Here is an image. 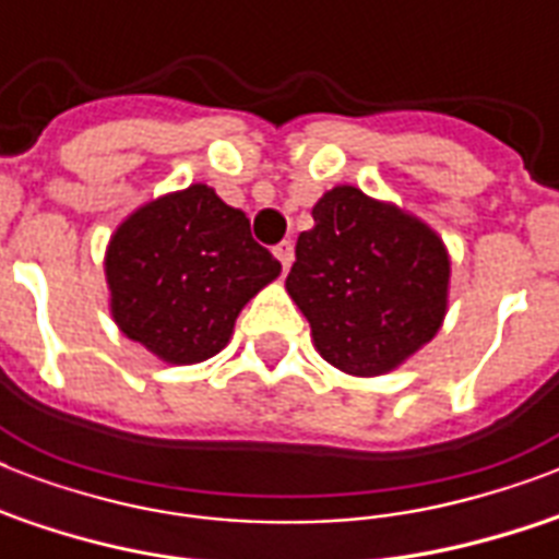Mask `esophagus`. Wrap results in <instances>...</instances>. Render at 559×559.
<instances>
[{
  "label": "esophagus",
  "mask_w": 559,
  "mask_h": 559,
  "mask_svg": "<svg viewBox=\"0 0 559 559\" xmlns=\"http://www.w3.org/2000/svg\"><path fill=\"white\" fill-rule=\"evenodd\" d=\"M272 252H275V258H278L281 266H284V270H289V266H293V258H296V249H293V243H289V240H281V243L275 246Z\"/></svg>",
  "instance_id": "obj_1"
}]
</instances>
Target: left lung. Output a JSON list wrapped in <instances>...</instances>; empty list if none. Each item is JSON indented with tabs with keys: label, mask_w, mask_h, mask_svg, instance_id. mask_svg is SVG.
<instances>
[{
	"label": "left lung",
	"mask_w": 559,
	"mask_h": 559,
	"mask_svg": "<svg viewBox=\"0 0 559 559\" xmlns=\"http://www.w3.org/2000/svg\"><path fill=\"white\" fill-rule=\"evenodd\" d=\"M313 219L298 235L287 293L316 350L354 377L397 368L447 316V246L426 223L354 186L324 193Z\"/></svg>",
	"instance_id": "obj_1"
}]
</instances>
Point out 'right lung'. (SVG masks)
I'll return each mask as SVG.
<instances>
[{
  "label": "right lung",
  "mask_w": 559,
  "mask_h": 559,
  "mask_svg": "<svg viewBox=\"0 0 559 559\" xmlns=\"http://www.w3.org/2000/svg\"><path fill=\"white\" fill-rule=\"evenodd\" d=\"M104 270L127 340L191 366L226 348L246 301L278 278L281 263L254 243L243 211L191 186L133 211L109 240Z\"/></svg>",
  "instance_id": "1"
}]
</instances>
